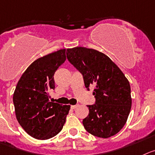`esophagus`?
<instances>
[{
    "instance_id": "34e87169",
    "label": "esophagus",
    "mask_w": 155,
    "mask_h": 155,
    "mask_svg": "<svg viewBox=\"0 0 155 155\" xmlns=\"http://www.w3.org/2000/svg\"><path fill=\"white\" fill-rule=\"evenodd\" d=\"M79 106V105H71V108L72 109H75V108H76L77 107Z\"/></svg>"
}]
</instances>
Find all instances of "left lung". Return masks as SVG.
<instances>
[{"label": "left lung", "instance_id": "obj_1", "mask_svg": "<svg viewBox=\"0 0 155 155\" xmlns=\"http://www.w3.org/2000/svg\"><path fill=\"white\" fill-rule=\"evenodd\" d=\"M69 63L82 75L87 90L95 86V102L87 105L89 115L82 120L92 135L107 138L123 128L131 111L129 82L110 58L93 49L75 47L66 50Z\"/></svg>", "mask_w": 155, "mask_h": 155}]
</instances>
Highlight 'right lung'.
I'll return each mask as SVG.
<instances>
[{
  "label": "right lung",
  "instance_id": "1",
  "mask_svg": "<svg viewBox=\"0 0 155 155\" xmlns=\"http://www.w3.org/2000/svg\"><path fill=\"white\" fill-rule=\"evenodd\" d=\"M66 59V49L39 58L29 66L17 82L13 96L16 117L33 138H53L66 122L70 105L50 101L49 94L55 89V72Z\"/></svg>",
  "mask_w": 155,
  "mask_h": 155
}]
</instances>
